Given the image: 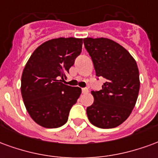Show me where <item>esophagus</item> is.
Here are the masks:
<instances>
[{"mask_svg":"<svg viewBox=\"0 0 158 158\" xmlns=\"http://www.w3.org/2000/svg\"><path fill=\"white\" fill-rule=\"evenodd\" d=\"M81 91H82V93H87L88 92H89L87 87H86V88H82V89H81Z\"/></svg>","mask_w":158,"mask_h":158,"instance_id":"obj_1","label":"esophagus"}]
</instances>
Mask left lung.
Masks as SVG:
<instances>
[{"label":"left lung","instance_id":"1","mask_svg":"<svg viewBox=\"0 0 158 158\" xmlns=\"http://www.w3.org/2000/svg\"><path fill=\"white\" fill-rule=\"evenodd\" d=\"M97 77L106 82L92 91L94 102L87 108V118L97 127L111 129L125 121L134 109L140 90L137 64L118 43L107 38H85Z\"/></svg>","mask_w":158,"mask_h":158}]
</instances>
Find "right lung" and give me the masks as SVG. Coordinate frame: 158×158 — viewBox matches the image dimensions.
<instances>
[{"label":"right lung","mask_w":158,"mask_h":158,"mask_svg":"<svg viewBox=\"0 0 158 158\" xmlns=\"http://www.w3.org/2000/svg\"><path fill=\"white\" fill-rule=\"evenodd\" d=\"M81 49L82 39H52L43 43L28 59L22 74L21 93L27 113L40 126L58 128L67 121L81 89L62 81Z\"/></svg>","instance_id":"right-lung-1"}]
</instances>
